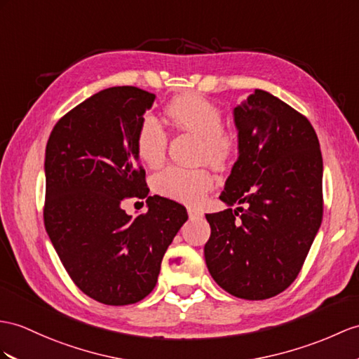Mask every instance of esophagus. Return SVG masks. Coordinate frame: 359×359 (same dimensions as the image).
<instances>
[{"label":"esophagus","instance_id":"1","mask_svg":"<svg viewBox=\"0 0 359 359\" xmlns=\"http://www.w3.org/2000/svg\"><path fill=\"white\" fill-rule=\"evenodd\" d=\"M187 213H189V217H190L191 221H194V219H201V217L204 216V213L201 212L199 208H195V207H189L187 208Z\"/></svg>","mask_w":359,"mask_h":359}]
</instances>
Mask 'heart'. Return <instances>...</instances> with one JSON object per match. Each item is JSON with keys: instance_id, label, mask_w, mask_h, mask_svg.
<instances>
[{"instance_id": "1", "label": "heart", "mask_w": 359, "mask_h": 359, "mask_svg": "<svg viewBox=\"0 0 359 359\" xmlns=\"http://www.w3.org/2000/svg\"><path fill=\"white\" fill-rule=\"evenodd\" d=\"M165 114L178 129L187 130L201 138L199 158L215 168L229 164L238 151V138L231 130L224 129V114L219 107L199 94H184L173 99ZM168 147V133L152 114L140 118L135 133V151L140 160L149 165H158L164 160ZM156 195L182 204H198L213 187V177L205 168L184 169L168 165L152 177Z\"/></svg>"}]
</instances>
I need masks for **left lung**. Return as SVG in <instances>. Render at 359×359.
<instances>
[{
    "label": "left lung",
    "instance_id": "obj_1",
    "mask_svg": "<svg viewBox=\"0 0 359 359\" xmlns=\"http://www.w3.org/2000/svg\"><path fill=\"white\" fill-rule=\"evenodd\" d=\"M239 156L221 201L205 215L213 280L229 294L265 300L283 292L304 264L323 219V158L309 120L256 90L234 108Z\"/></svg>",
    "mask_w": 359,
    "mask_h": 359
}]
</instances>
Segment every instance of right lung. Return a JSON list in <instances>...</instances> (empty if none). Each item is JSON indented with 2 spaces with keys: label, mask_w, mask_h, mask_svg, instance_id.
<instances>
[{
  "label": "right lung",
  "mask_w": 359,
  "mask_h": 359,
  "mask_svg": "<svg viewBox=\"0 0 359 359\" xmlns=\"http://www.w3.org/2000/svg\"><path fill=\"white\" fill-rule=\"evenodd\" d=\"M155 94L112 86L60 118L46 149L43 224L68 276L83 294L109 306L143 300L158 280L161 260L187 210L147 196L135 133ZM147 197L137 218L121 207Z\"/></svg>",
  "instance_id": "right-lung-1"
}]
</instances>
